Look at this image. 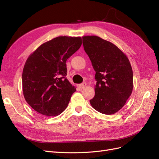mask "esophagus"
Here are the masks:
<instances>
[{
	"instance_id": "1",
	"label": "esophagus",
	"mask_w": 159,
	"mask_h": 159,
	"mask_svg": "<svg viewBox=\"0 0 159 159\" xmlns=\"http://www.w3.org/2000/svg\"><path fill=\"white\" fill-rule=\"evenodd\" d=\"M86 86H87V84H86L85 82H84V83H82V84L80 85V88L81 89H84L86 87Z\"/></svg>"
}]
</instances>
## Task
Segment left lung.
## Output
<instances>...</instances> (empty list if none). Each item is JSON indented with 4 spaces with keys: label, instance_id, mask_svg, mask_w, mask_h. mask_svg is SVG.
I'll return each instance as SVG.
<instances>
[{
    "label": "left lung",
    "instance_id": "left-lung-1",
    "mask_svg": "<svg viewBox=\"0 0 159 159\" xmlns=\"http://www.w3.org/2000/svg\"><path fill=\"white\" fill-rule=\"evenodd\" d=\"M97 83L90 103L96 111L112 115L121 109L132 93L133 74L126 54L113 43L97 36H83Z\"/></svg>",
    "mask_w": 159,
    "mask_h": 159
}]
</instances>
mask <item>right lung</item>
<instances>
[{
  "label": "right lung",
  "mask_w": 159,
  "mask_h": 159,
  "mask_svg": "<svg viewBox=\"0 0 159 159\" xmlns=\"http://www.w3.org/2000/svg\"><path fill=\"white\" fill-rule=\"evenodd\" d=\"M81 44L80 36H58L40 45L28 57L22 71L23 95L38 113L53 117L66 109L76 89L66 78V62Z\"/></svg>",
  "instance_id": "obj_1"
}]
</instances>
